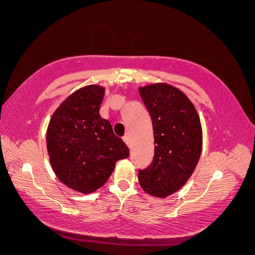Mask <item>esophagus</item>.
<instances>
[{
    "instance_id": "34e87169",
    "label": "esophagus",
    "mask_w": 255,
    "mask_h": 255,
    "mask_svg": "<svg viewBox=\"0 0 255 255\" xmlns=\"http://www.w3.org/2000/svg\"><path fill=\"white\" fill-rule=\"evenodd\" d=\"M123 140H124L125 144H127V145L128 146V147H130V137H128V134H125V135H124V137H123Z\"/></svg>"
}]
</instances>
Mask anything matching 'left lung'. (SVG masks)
Wrapping results in <instances>:
<instances>
[{"label":"left lung","instance_id":"1","mask_svg":"<svg viewBox=\"0 0 255 255\" xmlns=\"http://www.w3.org/2000/svg\"><path fill=\"white\" fill-rule=\"evenodd\" d=\"M153 125L154 156L139 169V183L146 193L166 197L187 182L202 151V128L194 104L175 87L155 83L139 88Z\"/></svg>","mask_w":255,"mask_h":255}]
</instances>
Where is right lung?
<instances>
[{
  "label": "right lung",
  "instance_id": "1",
  "mask_svg": "<svg viewBox=\"0 0 255 255\" xmlns=\"http://www.w3.org/2000/svg\"><path fill=\"white\" fill-rule=\"evenodd\" d=\"M103 96L100 86L76 90L55 110L47 128V152L55 175L82 194L102 187L115 163L130 155L110 122L100 116Z\"/></svg>",
  "mask_w": 255,
  "mask_h": 255
}]
</instances>
